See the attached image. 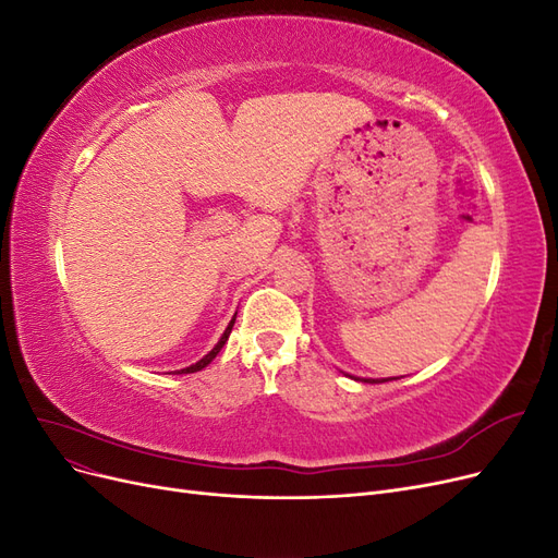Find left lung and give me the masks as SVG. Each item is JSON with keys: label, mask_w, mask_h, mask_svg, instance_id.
<instances>
[{"label": "left lung", "mask_w": 558, "mask_h": 558, "mask_svg": "<svg viewBox=\"0 0 558 558\" xmlns=\"http://www.w3.org/2000/svg\"><path fill=\"white\" fill-rule=\"evenodd\" d=\"M347 377H351V379H356V381H363V384H384V381H391V379H398V377H384V379H367V377H353V375H347Z\"/></svg>", "instance_id": "8db88e82"}]
</instances>
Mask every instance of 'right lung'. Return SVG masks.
<instances>
[{
  "label": "right lung",
  "instance_id": "obj_1",
  "mask_svg": "<svg viewBox=\"0 0 558 558\" xmlns=\"http://www.w3.org/2000/svg\"><path fill=\"white\" fill-rule=\"evenodd\" d=\"M234 318H238V314H234L232 316V320H230V324H228V328H226V332L221 335V340H218L216 342V347L207 353V356H202L197 363H193V365H189V367H183V369H179V375H191V373H199V369L202 367H207L216 356H218V351H221L223 349V344L228 342V337H230V332H232V326H234Z\"/></svg>",
  "mask_w": 558,
  "mask_h": 558
}]
</instances>
